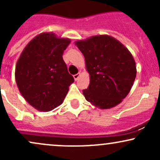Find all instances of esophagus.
Segmentation results:
<instances>
[{"label": "esophagus", "instance_id": "obj_1", "mask_svg": "<svg viewBox=\"0 0 160 160\" xmlns=\"http://www.w3.org/2000/svg\"><path fill=\"white\" fill-rule=\"evenodd\" d=\"M80 75H81V72H79L78 74H75V75H74V80H78V78H80Z\"/></svg>", "mask_w": 160, "mask_h": 160}]
</instances>
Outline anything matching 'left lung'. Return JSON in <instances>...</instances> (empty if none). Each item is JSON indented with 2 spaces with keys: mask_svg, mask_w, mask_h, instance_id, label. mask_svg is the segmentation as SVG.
<instances>
[{
  "mask_svg": "<svg viewBox=\"0 0 160 160\" xmlns=\"http://www.w3.org/2000/svg\"><path fill=\"white\" fill-rule=\"evenodd\" d=\"M85 58L89 85L82 94L100 109H110L127 96L136 78V64L125 46L102 34L75 42Z\"/></svg>",
  "mask_w": 160,
  "mask_h": 160,
  "instance_id": "left-lung-1",
  "label": "left lung"
}]
</instances>
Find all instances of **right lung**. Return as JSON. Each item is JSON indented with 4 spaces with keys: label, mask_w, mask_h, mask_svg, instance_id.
<instances>
[{
    "label": "right lung",
    "mask_w": 160,
    "mask_h": 160,
    "mask_svg": "<svg viewBox=\"0 0 160 160\" xmlns=\"http://www.w3.org/2000/svg\"><path fill=\"white\" fill-rule=\"evenodd\" d=\"M71 40L52 32L34 37L20 55L15 79L25 101L39 111H50L62 104L74 81L62 55Z\"/></svg>",
    "instance_id": "1"
}]
</instances>
